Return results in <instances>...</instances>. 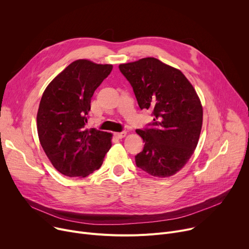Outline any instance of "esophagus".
<instances>
[{
    "mask_svg": "<svg viewBox=\"0 0 249 249\" xmlns=\"http://www.w3.org/2000/svg\"><path fill=\"white\" fill-rule=\"evenodd\" d=\"M126 134H127V132H125V131H123V132H120V133H115L114 135L115 136L117 137V138H119V139H121V138H124L125 136H126Z\"/></svg>",
    "mask_w": 249,
    "mask_h": 249,
    "instance_id": "34e87169",
    "label": "esophagus"
}]
</instances>
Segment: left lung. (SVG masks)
<instances>
[{
	"instance_id": "obj_1",
	"label": "left lung",
	"mask_w": 249,
	"mask_h": 249,
	"mask_svg": "<svg viewBox=\"0 0 249 249\" xmlns=\"http://www.w3.org/2000/svg\"><path fill=\"white\" fill-rule=\"evenodd\" d=\"M139 107L152 111L153 122L136 132L145 142L135 156L138 168L167 178L182 169L193 155L202 125V107L182 71L154 57L119 65Z\"/></svg>"
}]
</instances>
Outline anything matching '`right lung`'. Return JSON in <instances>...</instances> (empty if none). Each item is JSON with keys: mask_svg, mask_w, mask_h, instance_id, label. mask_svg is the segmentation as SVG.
Instances as JSON below:
<instances>
[{"mask_svg": "<svg viewBox=\"0 0 249 249\" xmlns=\"http://www.w3.org/2000/svg\"><path fill=\"white\" fill-rule=\"evenodd\" d=\"M112 69V64L75 60L41 96L36 115L38 139L53 166L64 176L84 178L93 173L111 148V133L85 126L91 97Z\"/></svg>", "mask_w": 249, "mask_h": 249, "instance_id": "obj_1", "label": "right lung"}]
</instances>
